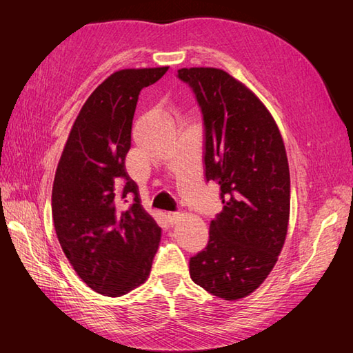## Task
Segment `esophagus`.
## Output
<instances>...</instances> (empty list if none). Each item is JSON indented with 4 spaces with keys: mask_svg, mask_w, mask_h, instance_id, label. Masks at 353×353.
<instances>
[{
    "mask_svg": "<svg viewBox=\"0 0 353 353\" xmlns=\"http://www.w3.org/2000/svg\"><path fill=\"white\" fill-rule=\"evenodd\" d=\"M168 223L171 224V226H174V224H177L179 221H181V214L179 212H172V214H168Z\"/></svg>",
    "mask_w": 353,
    "mask_h": 353,
    "instance_id": "obj_1",
    "label": "esophagus"
}]
</instances>
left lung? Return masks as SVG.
I'll use <instances>...</instances> for the list:
<instances>
[{
  "mask_svg": "<svg viewBox=\"0 0 353 353\" xmlns=\"http://www.w3.org/2000/svg\"><path fill=\"white\" fill-rule=\"evenodd\" d=\"M177 77L203 115L205 181L219 185L223 203L208 245L190 259V274L211 294L236 301L264 282L287 236V153L264 104L228 72L182 68Z\"/></svg>",
  "mask_w": 353,
  "mask_h": 353,
  "instance_id": "1",
  "label": "left lung"
}]
</instances>
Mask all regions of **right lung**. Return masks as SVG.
<instances>
[{"instance_id": "1", "label": "right lung", "mask_w": 353, "mask_h": 353, "mask_svg": "<svg viewBox=\"0 0 353 353\" xmlns=\"http://www.w3.org/2000/svg\"><path fill=\"white\" fill-rule=\"evenodd\" d=\"M167 71L121 70L104 80L81 108L56 170L51 211L57 239L80 279L104 296L144 283L161 239L124 161L139 92Z\"/></svg>"}]
</instances>
